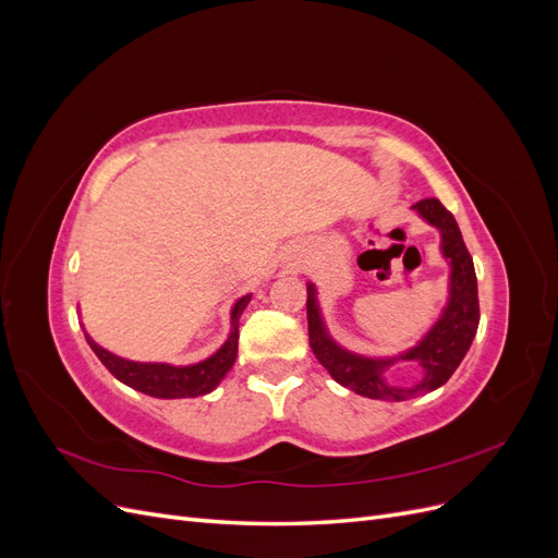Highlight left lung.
Returning a JSON list of instances; mask_svg holds the SVG:
<instances>
[{"label": "left lung", "instance_id": "obj_1", "mask_svg": "<svg viewBox=\"0 0 558 558\" xmlns=\"http://www.w3.org/2000/svg\"><path fill=\"white\" fill-rule=\"evenodd\" d=\"M412 209L418 218H424L428 226L440 232V253L449 265L445 307L414 347L396 353V356H363V353L344 349L328 332L324 312H320L318 305L316 283L307 281L310 344L316 361L328 369L337 384L373 400L400 402L426 396L435 391V388H440L465 359L480 326L475 265H472L465 248L459 223H456L451 211L440 205V199L435 197L416 202ZM396 362H416L422 367L420 381L410 387L388 385L383 375Z\"/></svg>", "mask_w": 558, "mask_h": 558}]
</instances>
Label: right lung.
<instances>
[{
	"instance_id": "add662e5",
	"label": "right lung",
	"mask_w": 558,
	"mask_h": 558,
	"mask_svg": "<svg viewBox=\"0 0 558 558\" xmlns=\"http://www.w3.org/2000/svg\"><path fill=\"white\" fill-rule=\"evenodd\" d=\"M251 293L242 295L230 310V335L228 340L218 347L211 356L191 365H172V363H144V361H128L116 356L109 349L99 347L93 337L86 332L90 349L97 353V359L105 363L109 373L123 381L134 391L146 393L150 398H197L207 396L223 381L230 373L234 359H238L240 344V316L244 314L251 302Z\"/></svg>"
}]
</instances>
